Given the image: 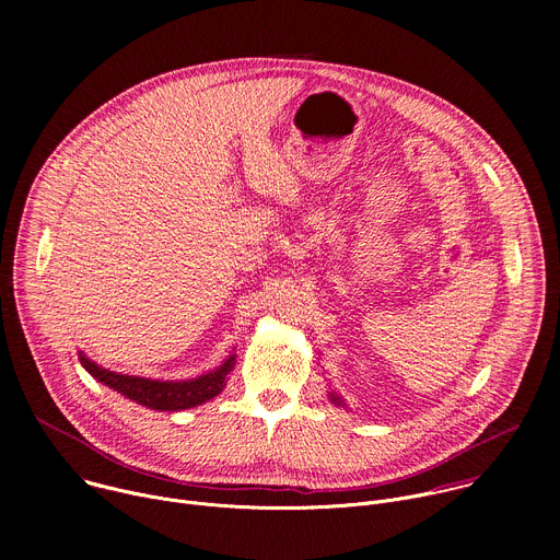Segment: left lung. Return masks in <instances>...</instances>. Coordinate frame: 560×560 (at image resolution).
Wrapping results in <instances>:
<instances>
[{
    "mask_svg": "<svg viewBox=\"0 0 560 560\" xmlns=\"http://www.w3.org/2000/svg\"><path fill=\"white\" fill-rule=\"evenodd\" d=\"M330 401H332L335 406H339V408H348V406H346V401H343V398H341V396H339L335 389H330Z\"/></svg>",
    "mask_w": 560,
    "mask_h": 560,
    "instance_id": "8db88e82",
    "label": "left lung"
}]
</instances>
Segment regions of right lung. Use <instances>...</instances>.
I'll use <instances>...</instances> for the list:
<instances>
[{"label": "right lung", "mask_w": 560, "mask_h": 560, "mask_svg": "<svg viewBox=\"0 0 560 560\" xmlns=\"http://www.w3.org/2000/svg\"><path fill=\"white\" fill-rule=\"evenodd\" d=\"M79 363L84 365V370L93 378H97L100 383L108 385L117 394L130 398V401L148 410L182 412V410L201 406L223 392L228 383V374L234 370L236 354L230 352L219 368L184 381H162V378H145V376L113 372L108 368H102L93 359H89L82 350H79Z\"/></svg>", "instance_id": "1"}]
</instances>
